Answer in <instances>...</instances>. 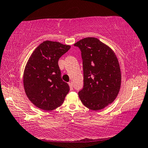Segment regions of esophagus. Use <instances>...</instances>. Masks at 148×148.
I'll use <instances>...</instances> for the list:
<instances>
[{"mask_svg":"<svg viewBox=\"0 0 148 148\" xmlns=\"http://www.w3.org/2000/svg\"><path fill=\"white\" fill-rule=\"evenodd\" d=\"M69 87H70V90H73V84L71 82H69Z\"/></svg>","mask_w":148,"mask_h":148,"instance_id":"1","label":"esophagus"}]
</instances>
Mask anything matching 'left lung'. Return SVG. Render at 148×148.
<instances>
[{
    "label": "left lung",
    "mask_w": 148,
    "mask_h": 148,
    "mask_svg": "<svg viewBox=\"0 0 148 148\" xmlns=\"http://www.w3.org/2000/svg\"><path fill=\"white\" fill-rule=\"evenodd\" d=\"M82 52L84 88L78 93L85 106L99 110L116 98L121 84V73L116 54L96 38H86L74 44Z\"/></svg>",
    "instance_id": "obj_1"
}]
</instances>
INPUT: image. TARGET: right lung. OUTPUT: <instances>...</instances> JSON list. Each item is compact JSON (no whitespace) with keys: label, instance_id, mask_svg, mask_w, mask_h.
<instances>
[{"label":"right lung","instance_id":"right-lung-1","mask_svg":"<svg viewBox=\"0 0 148 148\" xmlns=\"http://www.w3.org/2000/svg\"><path fill=\"white\" fill-rule=\"evenodd\" d=\"M71 46L60 42L44 41L32 54L23 73V86L29 100L46 111L54 110L63 103L69 92L62 81L58 59Z\"/></svg>","mask_w":148,"mask_h":148}]
</instances>
